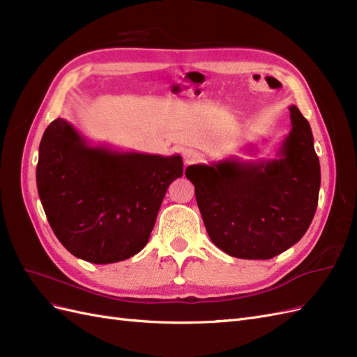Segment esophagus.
Masks as SVG:
<instances>
[{"instance_id":"obj_1","label":"esophagus","mask_w":357,"mask_h":357,"mask_svg":"<svg viewBox=\"0 0 357 357\" xmlns=\"http://www.w3.org/2000/svg\"><path fill=\"white\" fill-rule=\"evenodd\" d=\"M198 159H199V155L195 152V150L188 149V150H185V152H183V160H185L186 165L195 164Z\"/></svg>"}]
</instances>
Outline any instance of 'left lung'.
I'll return each instance as SVG.
<instances>
[{
  "mask_svg": "<svg viewBox=\"0 0 357 357\" xmlns=\"http://www.w3.org/2000/svg\"><path fill=\"white\" fill-rule=\"evenodd\" d=\"M291 128L277 159L236 158L186 168L210 240L240 259H271L296 244L317 208L320 162L307 119L290 105Z\"/></svg>",
  "mask_w": 357,
  "mask_h": 357,
  "instance_id": "obj_1",
  "label": "left lung"
}]
</instances>
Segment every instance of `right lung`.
I'll return each instance as SVG.
<instances>
[{"label": "right lung", "mask_w": 357, "mask_h": 357, "mask_svg": "<svg viewBox=\"0 0 357 357\" xmlns=\"http://www.w3.org/2000/svg\"><path fill=\"white\" fill-rule=\"evenodd\" d=\"M183 176L180 155L92 146L56 119L38 149L37 189L61 244L91 264H114L147 244L168 186Z\"/></svg>", "instance_id": "1"}]
</instances>
